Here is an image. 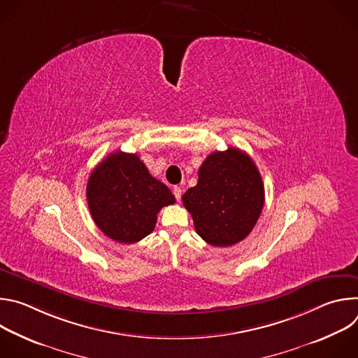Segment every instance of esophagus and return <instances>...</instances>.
<instances>
[{
	"instance_id": "obj_1",
	"label": "esophagus",
	"mask_w": 358,
	"mask_h": 358,
	"mask_svg": "<svg viewBox=\"0 0 358 358\" xmlns=\"http://www.w3.org/2000/svg\"><path fill=\"white\" fill-rule=\"evenodd\" d=\"M173 192H174L176 199H177V201H181V195H182V189H181V187H174Z\"/></svg>"
}]
</instances>
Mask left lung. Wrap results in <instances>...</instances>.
Returning a JSON list of instances; mask_svg holds the SVG:
<instances>
[{
  "mask_svg": "<svg viewBox=\"0 0 358 358\" xmlns=\"http://www.w3.org/2000/svg\"><path fill=\"white\" fill-rule=\"evenodd\" d=\"M196 234L213 246H232L257 224L265 187L258 167L239 148L214 151L198 170V182L182 195Z\"/></svg>",
  "mask_w": 358,
  "mask_h": 358,
  "instance_id": "left-lung-1",
  "label": "left lung"
}]
</instances>
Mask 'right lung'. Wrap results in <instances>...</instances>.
Returning <instances> with one entry per match:
<instances>
[{
	"instance_id": "1",
	"label": "right lung",
	"mask_w": 358,
	"mask_h": 358,
	"mask_svg": "<svg viewBox=\"0 0 358 358\" xmlns=\"http://www.w3.org/2000/svg\"><path fill=\"white\" fill-rule=\"evenodd\" d=\"M86 198L97 228L122 243L152 232L157 214L176 202L169 187L152 177L137 155L116 151L92 171Z\"/></svg>"
}]
</instances>
